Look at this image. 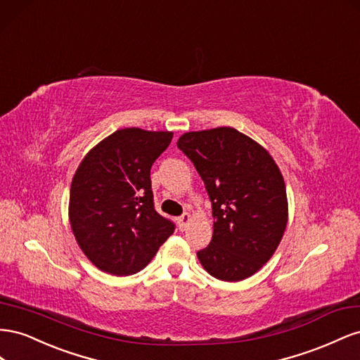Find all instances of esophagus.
Instances as JSON below:
<instances>
[{
	"label": "esophagus",
	"instance_id": "obj_1",
	"mask_svg": "<svg viewBox=\"0 0 360 360\" xmlns=\"http://www.w3.org/2000/svg\"><path fill=\"white\" fill-rule=\"evenodd\" d=\"M190 221H191V215L190 214H182L181 217L178 219V224H179V229L181 231H186L187 228H188V224H190Z\"/></svg>",
	"mask_w": 360,
	"mask_h": 360
}]
</instances>
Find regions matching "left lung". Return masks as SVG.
I'll use <instances>...</instances> for the list:
<instances>
[{"label":"left lung","instance_id":"obj_1","mask_svg":"<svg viewBox=\"0 0 360 360\" xmlns=\"http://www.w3.org/2000/svg\"><path fill=\"white\" fill-rule=\"evenodd\" d=\"M205 182L214 231L198 252L215 279L238 282L262 269L288 223L282 173L269 150L231 127L186 132L178 140Z\"/></svg>","mask_w":360,"mask_h":360}]
</instances>
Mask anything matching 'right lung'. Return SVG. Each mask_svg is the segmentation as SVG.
I'll use <instances>...</instances> for the list:
<instances>
[{
  "mask_svg": "<svg viewBox=\"0 0 360 360\" xmlns=\"http://www.w3.org/2000/svg\"><path fill=\"white\" fill-rule=\"evenodd\" d=\"M173 132L123 128L99 141L72 178L69 221L101 271L129 276L157 255L174 224L153 208L150 167Z\"/></svg>",
  "mask_w": 360,
  "mask_h": 360,
  "instance_id": "right-lung-1",
  "label": "right lung"
}]
</instances>
